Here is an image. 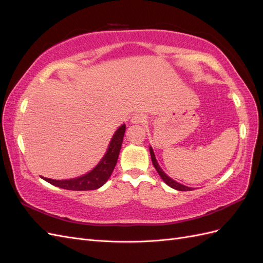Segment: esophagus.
Wrapping results in <instances>:
<instances>
[{"instance_id": "34e87169", "label": "esophagus", "mask_w": 263, "mask_h": 263, "mask_svg": "<svg viewBox=\"0 0 263 263\" xmlns=\"http://www.w3.org/2000/svg\"><path fill=\"white\" fill-rule=\"evenodd\" d=\"M146 121L145 119V116H142V115H139V114H136V115H134L132 118H130V124H135V125H137V124H142Z\"/></svg>"}]
</instances>
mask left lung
<instances>
[{
  "mask_svg": "<svg viewBox=\"0 0 263 263\" xmlns=\"http://www.w3.org/2000/svg\"><path fill=\"white\" fill-rule=\"evenodd\" d=\"M149 151H150V156H151V161H153V164L156 168L157 172L159 173V176L161 177V179L163 180V182L165 183L166 185H169L170 187L174 189V190H178V191H192L193 187H190V186H186V185H183L181 184V183L174 181L173 179H171L168 174H165L164 171L161 169V166L159 165L157 159H156V156H155V153H154V149L153 147H149Z\"/></svg>",
  "mask_w": 263,
  "mask_h": 263,
  "instance_id": "left-lung-1",
  "label": "left lung"
}]
</instances>
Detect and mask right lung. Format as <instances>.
<instances>
[{
	"instance_id": "add662e5",
	"label": "right lung",
	"mask_w": 263,
	"mask_h": 263,
	"mask_svg": "<svg viewBox=\"0 0 263 263\" xmlns=\"http://www.w3.org/2000/svg\"><path fill=\"white\" fill-rule=\"evenodd\" d=\"M125 129V124L118 127L112 138H110L105 155L103 156L99 163L95 165L91 171L83 174V176L68 180H52L44 177H42V179H44L45 181L50 183V184L54 186H58L65 190L91 191L100 189L107 182L117 163L119 151H121L123 144Z\"/></svg>"
}]
</instances>
